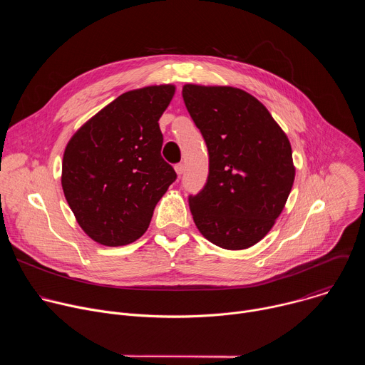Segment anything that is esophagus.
<instances>
[{"label":"esophagus","instance_id":"1","mask_svg":"<svg viewBox=\"0 0 365 365\" xmlns=\"http://www.w3.org/2000/svg\"><path fill=\"white\" fill-rule=\"evenodd\" d=\"M175 170H176V175H178V176H182L183 172H185V166H183L182 163H179V165L175 166Z\"/></svg>","mask_w":365,"mask_h":365}]
</instances>
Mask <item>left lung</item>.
<instances>
[{
	"label": "left lung",
	"mask_w": 365,
	"mask_h": 365,
	"mask_svg": "<svg viewBox=\"0 0 365 365\" xmlns=\"http://www.w3.org/2000/svg\"><path fill=\"white\" fill-rule=\"evenodd\" d=\"M185 106L210 151V175L189 197L199 232L237 251L262 241L292 190V145L269 110L234 86L183 85Z\"/></svg>",
	"instance_id": "obj_1"
}]
</instances>
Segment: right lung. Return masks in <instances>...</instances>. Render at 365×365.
<instances>
[{
  "label": "right lung",
  "instance_id": "add662e5",
  "mask_svg": "<svg viewBox=\"0 0 365 365\" xmlns=\"http://www.w3.org/2000/svg\"><path fill=\"white\" fill-rule=\"evenodd\" d=\"M176 86L124 92L91 117L66 144L62 189L76 222L95 242L121 247L138 240L175 182L162 158L159 127Z\"/></svg>",
  "mask_w": 365,
  "mask_h": 365
}]
</instances>
